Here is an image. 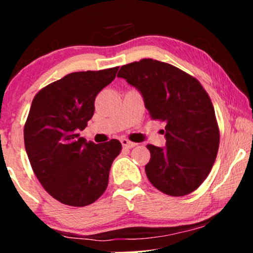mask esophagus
<instances>
[{"instance_id":"esophagus-1","label":"esophagus","mask_w":253,"mask_h":253,"mask_svg":"<svg viewBox=\"0 0 253 253\" xmlns=\"http://www.w3.org/2000/svg\"><path fill=\"white\" fill-rule=\"evenodd\" d=\"M121 141H122L123 147H126V148H132V147H134L137 145L136 143H132V141H130V140H127V139H122Z\"/></svg>"}]
</instances>
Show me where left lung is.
I'll return each instance as SVG.
<instances>
[{
	"instance_id": "left-lung-1",
	"label": "left lung",
	"mask_w": 253,
	"mask_h": 253,
	"mask_svg": "<svg viewBox=\"0 0 253 253\" xmlns=\"http://www.w3.org/2000/svg\"><path fill=\"white\" fill-rule=\"evenodd\" d=\"M117 77L139 91L152 119L166 122V146L147 145V178L169 196L195 191L209 176L219 150V127L209 94L196 78L152 58L123 65Z\"/></svg>"
}]
</instances>
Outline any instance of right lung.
I'll use <instances>...</instances> for the list:
<instances>
[{
  "mask_svg": "<svg viewBox=\"0 0 253 253\" xmlns=\"http://www.w3.org/2000/svg\"><path fill=\"white\" fill-rule=\"evenodd\" d=\"M119 67L72 72L40 89L31 105L24 143L34 174L49 195L69 206H86L102 196L122 145L79 137L94 114V100Z\"/></svg>",
  "mask_w": 253,
  "mask_h": 253,
  "instance_id": "add662e5",
  "label": "right lung"
}]
</instances>
